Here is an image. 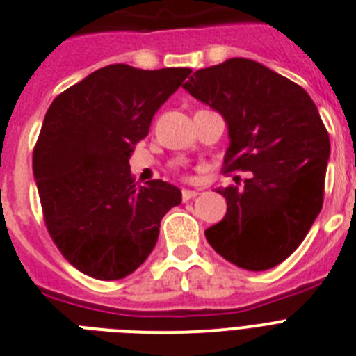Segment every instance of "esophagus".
<instances>
[{"label": "esophagus", "mask_w": 356, "mask_h": 356, "mask_svg": "<svg viewBox=\"0 0 356 356\" xmlns=\"http://www.w3.org/2000/svg\"><path fill=\"white\" fill-rule=\"evenodd\" d=\"M197 191H191V188H184L181 191V197H184V201H188V200H193V197L197 196Z\"/></svg>", "instance_id": "obj_1"}]
</instances>
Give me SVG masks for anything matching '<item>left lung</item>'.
I'll return each mask as SVG.
<instances>
[{"label":"left lung","mask_w":356,"mask_h":356,"mask_svg":"<svg viewBox=\"0 0 356 356\" xmlns=\"http://www.w3.org/2000/svg\"><path fill=\"white\" fill-rule=\"evenodd\" d=\"M184 89L228 124L222 171H250L242 185L217 188L228 210L207 241L248 271L278 266L323 209L330 137L316 103L303 87L248 58L200 69Z\"/></svg>","instance_id":"left-lung-1"}]
</instances>
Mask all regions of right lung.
Wrapping results in <instances>:
<instances>
[{
	"label": "right lung",
	"mask_w": 356,
	"mask_h": 356,
	"mask_svg": "<svg viewBox=\"0 0 356 356\" xmlns=\"http://www.w3.org/2000/svg\"><path fill=\"white\" fill-rule=\"evenodd\" d=\"M191 74L114 64L53 99L33 147L42 216L64 259L96 280H121L149 257L162 217L180 205V188L162 180L137 185L131 146Z\"/></svg>",
	"instance_id": "right-lung-1"
}]
</instances>
